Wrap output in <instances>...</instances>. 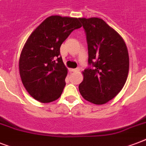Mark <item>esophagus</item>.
Instances as JSON below:
<instances>
[{"instance_id":"esophagus-1","label":"esophagus","mask_w":146,"mask_h":146,"mask_svg":"<svg viewBox=\"0 0 146 146\" xmlns=\"http://www.w3.org/2000/svg\"><path fill=\"white\" fill-rule=\"evenodd\" d=\"M77 71H80V68L70 69V72H77Z\"/></svg>"}]
</instances>
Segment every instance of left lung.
<instances>
[{"instance_id": "obj_1", "label": "left lung", "mask_w": 146, "mask_h": 146, "mask_svg": "<svg viewBox=\"0 0 146 146\" xmlns=\"http://www.w3.org/2000/svg\"><path fill=\"white\" fill-rule=\"evenodd\" d=\"M86 35L89 67L79 86L88 102L103 104L117 95L127 81L129 54L122 37L102 19L79 18Z\"/></svg>"}]
</instances>
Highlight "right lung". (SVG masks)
I'll use <instances>...</instances> for the list:
<instances>
[{
    "label": "right lung",
    "instance_id": "add662e5",
    "mask_svg": "<svg viewBox=\"0 0 146 146\" xmlns=\"http://www.w3.org/2000/svg\"><path fill=\"white\" fill-rule=\"evenodd\" d=\"M80 27L77 18L51 16L29 37L19 57V74L24 87L35 100L48 103L61 96L67 69L60 48L70 33Z\"/></svg>",
    "mask_w": 146,
    "mask_h": 146
}]
</instances>
